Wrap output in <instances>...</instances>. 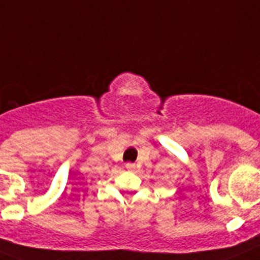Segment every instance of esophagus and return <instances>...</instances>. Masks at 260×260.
<instances>
[{
  "mask_svg": "<svg viewBox=\"0 0 260 260\" xmlns=\"http://www.w3.org/2000/svg\"><path fill=\"white\" fill-rule=\"evenodd\" d=\"M126 169H127L128 171H133V170H135V163H132V162L126 163Z\"/></svg>",
  "mask_w": 260,
  "mask_h": 260,
  "instance_id": "esophagus-1",
  "label": "esophagus"
}]
</instances>
